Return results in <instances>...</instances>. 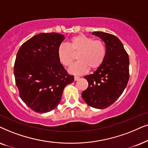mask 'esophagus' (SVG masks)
<instances>
[{
	"mask_svg": "<svg viewBox=\"0 0 148 148\" xmlns=\"http://www.w3.org/2000/svg\"><path fill=\"white\" fill-rule=\"evenodd\" d=\"M79 78H80L79 76H74V80H75V81H77V80H79Z\"/></svg>",
	"mask_w": 148,
	"mask_h": 148,
	"instance_id": "1",
	"label": "esophagus"
}]
</instances>
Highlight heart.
<instances>
[{"instance_id": "heart-1", "label": "heart", "mask_w": 148, "mask_h": 148, "mask_svg": "<svg viewBox=\"0 0 148 148\" xmlns=\"http://www.w3.org/2000/svg\"><path fill=\"white\" fill-rule=\"evenodd\" d=\"M78 62L69 68L73 74H82L89 70H95L102 64L106 58L105 44L101 40H94L84 35L72 37L69 47L62 44L58 50L59 61L63 66H70L74 62V55L78 54Z\"/></svg>"}]
</instances>
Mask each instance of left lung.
I'll use <instances>...</instances> for the list:
<instances>
[{"label":"left lung","mask_w":148,"mask_h":148,"mask_svg":"<svg viewBox=\"0 0 148 148\" xmlns=\"http://www.w3.org/2000/svg\"><path fill=\"white\" fill-rule=\"evenodd\" d=\"M106 44L103 62L93 74L84 76L88 86L82 92L84 101L90 107L104 109L119 99L129 78V58L121 41L114 35L93 32Z\"/></svg>","instance_id":"1"}]
</instances>
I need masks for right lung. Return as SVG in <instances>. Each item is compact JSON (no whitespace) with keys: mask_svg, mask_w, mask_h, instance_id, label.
I'll return each instance as SVG.
<instances>
[{"mask_svg":"<svg viewBox=\"0 0 148 148\" xmlns=\"http://www.w3.org/2000/svg\"><path fill=\"white\" fill-rule=\"evenodd\" d=\"M64 39L58 33H40L23 43L17 53L14 75L19 97L38 113L54 110L65 86L74 82L58 57Z\"/></svg>","mask_w":148,"mask_h":148,"instance_id":"right-lung-1","label":"right lung"}]
</instances>
